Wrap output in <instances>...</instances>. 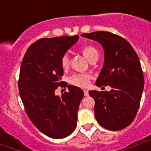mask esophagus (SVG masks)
Masks as SVG:
<instances>
[{"label": "esophagus", "mask_w": 151, "mask_h": 151, "mask_svg": "<svg viewBox=\"0 0 151 151\" xmlns=\"http://www.w3.org/2000/svg\"><path fill=\"white\" fill-rule=\"evenodd\" d=\"M83 92H84V96H86V97L89 96V92H88L87 90H84L83 91Z\"/></svg>", "instance_id": "esophagus-1"}]
</instances>
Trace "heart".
<instances>
[{
	"instance_id": "1",
	"label": "heart",
	"mask_w": 151,
	"mask_h": 151,
	"mask_svg": "<svg viewBox=\"0 0 151 151\" xmlns=\"http://www.w3.org/2000/svg\"><path fill=\"white\" fill-rule=\"evenodd\" d=\"M81 52L83 56L87 59L89 62L92 61L98 60V50L92 45L84 46L81 48ZM70 63V59L68 53H65L61 58V65L64 69L69 67ZM91 76L88 73H76L69 78V82L71 84L81 88L87 87L90 81Z\"/></svg>"
}]
</instances>
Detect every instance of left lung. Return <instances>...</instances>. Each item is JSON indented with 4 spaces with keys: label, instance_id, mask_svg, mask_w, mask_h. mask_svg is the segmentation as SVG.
<instances>
[{
    "label": "left lung",
    "instance_id": "obj_1",
    "mask_svg": "<svg viewBox=\"0 0 151 151\" xmlns=\"http://www.w3.org/2000/svg\"><path fill=\"white\" fill-rule=\"evenodd\" d=\"M81 37L95 40L104 47V67L95 84L111 87L109 92H89L95 102V118L110 131L123 129L135 118L144 88L138 56L127 40L111 32L95 31Z\"/></svg>",
    "mask_w": 151,
    "mask_h": 151
}]
</instances>
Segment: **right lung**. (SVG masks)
Here are the masks:
<instances>
[{
	"label": "right lung",
	"instance_id": "add662e5",
	"mask_svg": "<svg viewBox=\"0 0 151 151\" xmlns=\"http://www.w3.org/2000/svg\"><path fill=\"white\" fill-rule=\"evenodd\" d=\"M78 39V35L40 39L27 49L22 61L18 87L25 112L33 124L50 138L67 137L77 126L83 90L68 85L69 92L61 96L55 95V90L68 86L61 81V58Z\"/></svg>",
	"mask_w": 151,
	"mask_h": 151
}]
</instances>
